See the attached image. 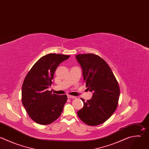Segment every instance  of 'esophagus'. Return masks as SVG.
<instances>
[{"instance_id": "1", "label": "esophagus", "mask_w": 149, "mask_h": 149, "mask_svg": "<svg viewBox=\"0 0 149 149\" xmlns=\"http://www.w3.org/2000/svg\"><path fill=\"white\" fill-rule=\"evenodd\" d=\"M68 98H69V99H75V98H76V96L68 95Z\"/></svg>"}]
</instances>
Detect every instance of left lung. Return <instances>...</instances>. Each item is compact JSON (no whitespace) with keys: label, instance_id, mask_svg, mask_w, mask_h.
Returning <instances> with one entry per match:
<instances>
[{"label":"left lung","instance_id":"left-lung-1","mask_svg":"<svg viewBox=\"0 0 149 149\" xmlns=\"http://www.w3.org/2000/svg\"><path fill=\"white\" fill-rule=\"evenodd\" d=\"M82 69L86 87L93 92L92 97L84 102L77 112L80 119L89 126H97L107 121L116 111L120 95L119 84L110 67L94 54L76 56Z\"/></svg>","mask_w":149,"mask_h":149}]
</instances>
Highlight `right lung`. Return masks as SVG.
I'll return each instance as SVG.
<instances>
[{"mask_svg": "<svg viewBox=\"0 0 149 149\" xmlns=\"http://www.w3.org/2000/svg\"><path fill=\"white\" fill-rule=\"evenodd\" d=\"M70 56L48 54L40 58L26 75L22 88V101L29 116L37 123L47 125L61 115L67 100L66 95H58L47 90L54 72Z\"/></svg>", "mask_w": 149, "mask_h": 149, "instance_id": "1", "label": "right lung"}]
</instances>
